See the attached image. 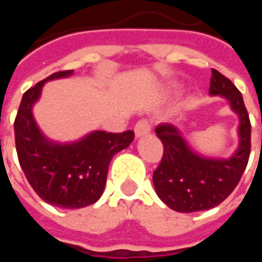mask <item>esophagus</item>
<instances>
[{
	"label": "esophagus",
	"instance_id": "34e87169",
	"mask_svg": "<svg viewBox=\"0 0 262 262\" xmlns=\"http://www.w3.org/2000/svg\"><path fill=\"white\" fill-rule=\"evenodd\" d=\"M151 130V125H150V122L147 119H142L139 120L135 126V135L136 137H142V136H146L148 135Z\"/></svg>",
	"mask_w": 262,
	"mask_h": 262
}]
</instances>
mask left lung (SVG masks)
Wrapping results in <instances>:
<instances>
[{
  "instance_id": "obj_1",
  "label": "left lung",
  "mask_w": 262,
  "mask_h": 262,
  "mask_svg": "<svg viewBox=\"0 0 262 262\" xmlns=\"http://www.w3.org/2000/svg\"><path fill=\"white\" fill-rule=\"evenodd\" d=\"M209 94L226 98L240 119L238 148L231 157H203L188 146L174 125L161 123L156 127L164 153L153 174L154 188L168 208L182 213L208 210L223 202L237 187L250 157L251 123L242 92L213 69Z\"/></svg>"
}]
</instances>
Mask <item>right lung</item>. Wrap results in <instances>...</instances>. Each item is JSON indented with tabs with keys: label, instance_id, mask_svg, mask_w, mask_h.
<instances>
[{
	"label": "right lung",
	"instance_id": "add662e5",
	"mask_svg": "<svg viewBox=\"0 0 262 262\" xmlns=\"http://www.w3.org/2000/svg\"><path fill=\"white\" fill-rule=\"evenodd\" d=\"M71 74L73 70L57 71L29 88L22 97L14 129L18 160L35 192L53 206L78 209L101 198L111 160L133 142L135 133L95 130L73 143L46 139L35 122L32 108L46 81Z\"/></svg>",
	"mask_w": 262,
	"mask_h": 262
}]
</instances>
